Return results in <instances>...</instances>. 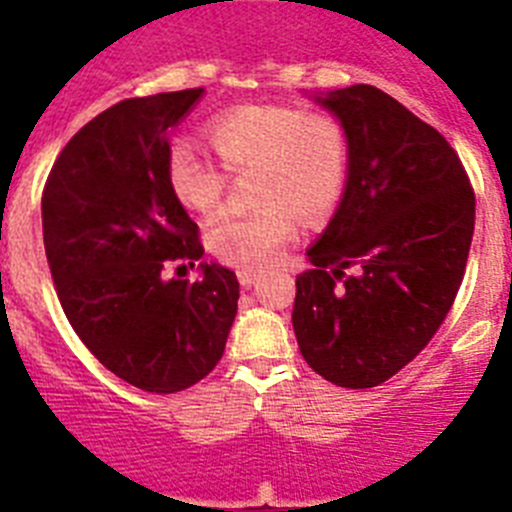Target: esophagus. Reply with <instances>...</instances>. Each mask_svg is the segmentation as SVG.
<instances>
[{
    "mask_svg": "<svg viewBox=\"0 0 512 512\" xmlns=\"http://www.w3.org/2000/svg\"><path fill=\"white\" fill-rule=\"evenodd\" d=\"M256 279H259V274L256 271H248V269H241L238 271V282H241V287H251V284H256Z\"/></svg>",
    "mask_w": 512,
    "mask_h": 512,
    "instance_id": "1",
    "label": "esophagus"
}]
</instances>
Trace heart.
I'll return each instance as SVG.
<instances>
[{"label": "heart", "instance_id": "b5f03b06", "mask_svg": "<svg viewBox=\"0 0 512 512\" xmlns=\"http://www.w3.org/2000/svg\"><path fill=\"white\" fill-rule=\"evenodd\" d=\"M205 135L230 176L253 174L248 189L256 210L220 215L207 228V248L223 264L266 269L295 241L297 217L318 223L341 202L351 148L343 122L330 112L243 104L212 117ZM222 170L187 143H174L166 158L171 192L202 215L223 202L228 176Z\"/></svg>", "mask_w": 512, "mask_h": 512}]
</instances>
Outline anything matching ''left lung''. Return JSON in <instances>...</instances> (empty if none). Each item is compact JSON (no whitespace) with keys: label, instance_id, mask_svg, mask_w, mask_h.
Here are the masks:
<instances>
[{"label":"left lung","instance_id":"obj_1","mask_svg":"<svg viewBox=\"0 0 512 512\" xmlns=\"http://www.w3.org/2000/svg\"><path fill=\"white\" fill-rule=\"evenodd\" d=\"M343 122L346 192L297 277L292 325L323 379L395 377L449 315L467 269L474 189L449 140L369 84L315 97Z\"/></svg>","mask_w":512,"mask_h":512}]
</instances>
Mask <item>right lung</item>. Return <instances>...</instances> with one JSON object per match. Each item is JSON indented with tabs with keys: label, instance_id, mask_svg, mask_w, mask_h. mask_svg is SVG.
Here are the masks:
<instances>
[{
	"label": "right lung",
	"instance_id": "obj_1",
	"mask_svg": "<svg viewBox=\"0 0 512 512\" xmlns=\"http://www.w3.org/2000/svg\"><path fill=\"white\" fill-rule=\"evenodd\" d=\"M205 89L122 99L58 153L43 189V243L56 295L81 343L122 382L171 395L220 361L238 279L202 264L200 228L166 176L169 128Z\"/></svg>",
	"mask_w": 512,
	"mask_h": 512
}]
</instances>
